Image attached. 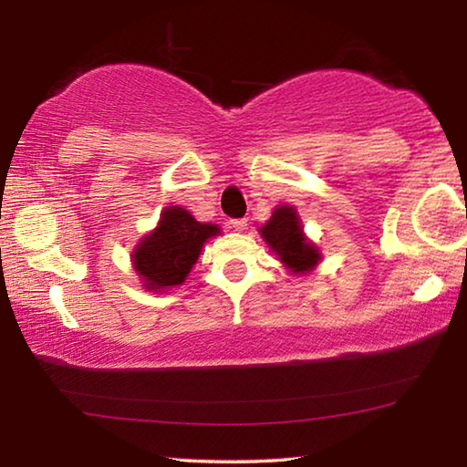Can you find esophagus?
Segmentation results:
<instances>
[{"label": "esophagus", "mask_w": 467, "mask_h": 467, "mask_svg": "<svg viewBox=\"0 0 467 467\" xmlns=\"http://www.w3.org/2000/svg\"><path fill=\"white\" fill-rule=\"evenodd\" d=\"M228 224H231L234 231H244V228H246V218H231V221H228Z\"/></svg>", "instance_id": "1"}]
</instances>
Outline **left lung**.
I'll return each mask as SVG.
<instances>
[{
	"instance_id": "left-lung-1",
	"label": "left lung",
	"mask_w": 467,
	"mask_h": 467,
	"mask_svg": "<svg viewBox=\"0 0 467 467\" xmlns=\"http://www.w3.org/2000/svg\"><path fill=\"white\" fill-rule=\"evenodd\" d=\"M263 239L279 254V259L295 273L313 269L319 261V251L305 239L296 211L291 206H279L271 221L261 228Z\"/></svg>"
}]
</instances>
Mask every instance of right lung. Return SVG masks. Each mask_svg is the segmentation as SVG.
<instances>
[{
	"label": "right lung",
	"instance_id": "add662e5",
	"mask_svg": "<svg viewBox=\"0 0 467 467\" xmlns=\"http://www.w3.org/2000/svg\"><path fill=\"white\" fill-rule=\"evenodd\" d=\"M221 233L216 224H202L184 208L171 206L161 216L156 231L138 244L134 269L148 289H166L184 283L206 239Z\"/></svg>",
	"mask_w": 467,
	"mask_h": 467
}]
</instances>
